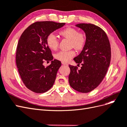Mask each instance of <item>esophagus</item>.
<instances>
[{"label":"esophagus","instance_id":"obj_1","mask_svg":"<svg viewBox=\"0 0 127 127\" xmlns=\"http://www.w3.org/2000/svg\"><path fill=\"white\" fill-rule=\"evenodd\" d=\"M61 64H64V65H67V63H64V62H61Z\"/></svg>","mask_w":127,"mask_h":127}]
</instances>
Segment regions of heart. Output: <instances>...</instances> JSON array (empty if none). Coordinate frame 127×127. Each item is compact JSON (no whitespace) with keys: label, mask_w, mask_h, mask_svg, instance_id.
I'll use <instances>...</instances> for the list:
<instances>
[{"label":"heart","mask_w":127,"mask_h":127,"mask_svg":"<svg viewBox=\"0 0 127 127\" xmlns=\"http://www.w3.org/2000/svg\"><path fill=\"white\" fill-rule=\"evenodd\" d=\"M59 34L69 40L70 47L75 49L82 50L86 43V36L82 33H79L76 29L72 28H67L59 32ZM46 43L48 47L53 50H56L59 44V41L53 33H50L48 35L46 39ZM75 51H61L55 55V58L63 62H68L72 58L75 56Z\"/></svg>","instance_id":"1"}]
</instances>
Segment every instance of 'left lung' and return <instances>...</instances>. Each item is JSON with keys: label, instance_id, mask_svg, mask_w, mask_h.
Wrapping results in <instances>:
<instances>
[{"label": "left lung", "instance_id": "left-lung-1", "mask_svg": "<svg viewBox=\"0 0 127 127\" xmlns=\"http://www.w3.org/2000/svg\"><path fill=\"white\" fill-rule=\"evenodd\" d=\"M76 26L86 35V43L80 54L74 58L76 63L82 67L69 65L70 72L69 83L75 90L88 93L96 88L106 74L111 61V47L105 32L92 24L81 23Z\"/></svg>", "mask_w": 127, "mask_h": 127}]
</instances>
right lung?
<instances>
[{"mask_svg": "<svg viewBox=\"0 0 127 127\" xmlns=\"http://www.w3.org/2000/svg\"><path fill=\"white\" fill-rule=\"evenodd\" d=\"M64 24L52 21L36 22L25 29L19 39L16 66L24 84L33 92L44 93L53 85L61 63L53 60L46 39L49 34ZM45 61H51V64L45 67L43 64Z\"/></svg>", "mask_w": 127, "mask_h": 127, "instance_id": "obj_1", "label": "right lung"}]
</instances>
